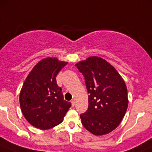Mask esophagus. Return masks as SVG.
I'll list each match as a JSON object with an SVG mask.
<instances>
[{
	"label": "esophagus",
	"mask_w": 152,
	"mask_h": 152,
	"mask_svg": "<svg viewBox=\"0 0 152 152\" xmlns=\"http://www.w3.org/2000/svg\"><path fill=\"white\" fill-rule=\"evenodd\" d=\"M75 104H76V102H75L74 100H72L71 101V104H72V106H73V107L75 105Z\"/></svg>",
	"instance_id": "34e87169"
}]
</instances>
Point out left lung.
Wrapping results in <instances>:
<instances>
[{"label": "left lung", "mask_w": 152, "mask_h": 152, "mask_svg": "<svg viewBox=\"0 0 152 152\" xmlns=\"http://www.w3.org/2000/svg\"><path fill=\"white\" fill-rule=\"evenodd\" d=\"M85 79L88 110L82 124L94 135L109 134L121 122L128 107L127 87L122 76L105 59L90 56L76 64Z\"/></svg>", "instance_id": "left-lung-1"}]
</instances>
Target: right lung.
<instances>
[{
	"mask_svg": "<svg viewBox=\"0 0 152 152\" xmlns=\"http://www.w3.org/2000/svg\"><path fill=\"white\" fill-rule=\"evenodd\" d=\"M67 64L56 57L45 58L34 65L25 79L20 93V105L25 118L33 126L46 130L63 121L71 104L63 99L56 76Z\"/></svg>",
	"mask_w": 152,
	"mask_h": 152,
	"instance_id": "add662e5",
	"label": "right lung"
}]
</instances>
